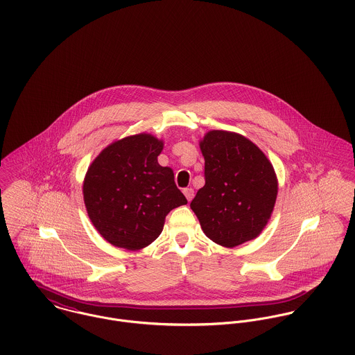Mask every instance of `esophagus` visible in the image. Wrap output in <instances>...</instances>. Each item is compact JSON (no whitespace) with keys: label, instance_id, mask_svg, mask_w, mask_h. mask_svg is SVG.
Wrapping results in <instances>:
<instances>
[{"label":"esophagus","instance_id":"1","mask_svg":"<svg viewBox=\"0 0 355 355\" xmlns=\"http://www.w3.org/2000/svg\"><path fill=\"white\" fill-rule=\"evenodd\" d=\"M183 194L186 196V198H187V201L190 202L193 198H194V190L191 189V187H189V189H184L183 190Z\"/></svg>","mask_w":355,"mask_h":355}]
</instances>
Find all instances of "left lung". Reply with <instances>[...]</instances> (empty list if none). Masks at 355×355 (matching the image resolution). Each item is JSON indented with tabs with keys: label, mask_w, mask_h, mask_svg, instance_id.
<instances>
[{
	"label": "left lung",
	"mask_w": 355,
	"mask_h": 355,
	"mask_svg": "<svg viewBox=\"0 0 355 355\" xmlns=\"http://www.w3.org/2000/svg\"><path fill=\"white\" fill-rule=\"evenodd\" d=\"M200 148L205 186L190 206L205 235L224 248L255 239L277 198L273 165L250 139L231 131L206 132Z\"/></svg>",
	"instance_id": "obj_1"
}]
</instances>
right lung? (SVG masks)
<instances>
[{"mask_svg":"<svg viewBox=\"0 0 355 355\" xmlns=\"http://www.w3.org/2000/svg\"><path fill=\"white\" fill-rule=\"evenodd\" d=\"M164 142L152 134L114 141L89 166L83 182L87 214L110 245L141 250L162 232L166 214L187 200L173 171L157 157Z\"/></svg>","mask_w":355,"mask_h":355,"instance_id":"1","label":"right lung"}]
</instances>
